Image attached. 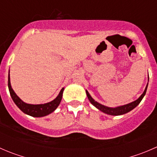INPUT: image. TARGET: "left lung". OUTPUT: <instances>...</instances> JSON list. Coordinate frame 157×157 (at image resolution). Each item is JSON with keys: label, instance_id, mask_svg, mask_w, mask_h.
<instances>
[{"label": "left lung", "instance_id": "left-lung-1", "mask_svg": "<svg viewBox=\"0 0 157 157\" xmlns=\"http://www.w3.org/2000/svg\"><path fill=\"white\" fill-rule=\"evenodd\" d=\"M148 81H149V77H148ZM147 86H148V83H147L146 87H145L144 91V93L140 95V97L138 98L137 99H136L135 101L132 102H130V103L126 104V105H119V106H117V107H108V106H105V105H102L100 104L99 102H96V100H94V99L92 98V96H90V93L87 90H86V96H87L88 99L90 100V102H91L92 105H94L96 109H98L99 110H100L101 112H102L103 113L105 114H108V115H124V114L128 113L130 111H131L132 109H134L135 107H137V105H139L141 100L143 99L144 96H145L146 94V92L147 90Z\"/></svg>", "mask_w": 157, "mask_h": 157}]
</instances>
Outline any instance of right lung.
Instances as JSON below:
<instances>
[{"label":"right lung","mask_w":157,"mask_h":157,"mask_svg":"<svg viewBox=\"0 0 157 157\" xmlns=\"http://www.w3.org/2000/svg\"><path fill=\"white\" fill-rule=\"evenodd\" d=\"M8 88L9 91H10L11 98H12L14 103L17 105V106L18 107L22 112H24L25 114H26V115H30V116L33 117H36V118L46 116V115H48L49 114L52 113V112H53L55 109L58 108L60 102H61V99H62L63 92H64V88L61 89L60 93H58V96H57L55 99H53V100L51 101V102H47V103L36 104V105L26 103V102H23V101L16 94V93L12 89V86H11L10 84V70H9L8 74Z\"/></svg>","instance_id":"add662e5"}]
</instances>
